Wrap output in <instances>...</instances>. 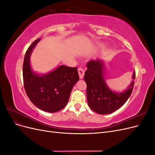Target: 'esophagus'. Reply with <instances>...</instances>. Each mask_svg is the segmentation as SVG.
Segmentation results:
<instances>
[{
    "label": "esophagus",
    "instance_id": "obj_1",
    "mask_svg": "<svg viewBox=\"0 0 155 155\" xmlns=\"http://www.w3.org/2000/svg\"><path fill=\"white\" fill-rule=\"evenodd\" d=\"M78 74L79 76V78L83 79L84 77V75H85V71H84L82 68H78Z\"/></svg>",
    "mask_w": 155,
    "mask_h": 155
}]
</instances>
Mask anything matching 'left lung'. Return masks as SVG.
Here are the masks:
<instances>
[{"mask_svg":"<svg viewBox=\"0 0 155 155\" xmlns=\"http://www.w3.org/2000/svg\"><path fill=\"white\" fill-rule=\"evenodd\" d=\"M84 79L87 83V97L90 109L100 114L112 113L127 101L134 87L135 71L128 87L121 92L112 91L105 81V62L101 59L87 62Z\"/></svg>","mask_w":155,"mask_h":155,"instance_id":"1","label":"left lung"}]
</instances>
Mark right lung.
I'll return each instance as SVG.
<instances>
[{
    "instance_id": "right-lung-1",
    "label": "right lung",
    "mask_w": 155,
    "mask_h": 155,
    "mask_svg": "<svg viewBox=\"0 0 155 155\" xmlns=\"http://www.w3.org/2000/svg\"><path fill=\"white\" fill-rule=\"evenodd\" d=\"M35 40L25 54L22 74L27 96L35 106L48 112H56L66 107L72 88L79 81L76 67L60 65L46 74L32 70L30 57L37 44Z\"/></svg>"
}]
</instances>
